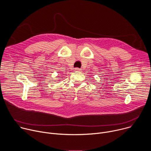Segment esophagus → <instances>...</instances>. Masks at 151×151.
Returning a JSON list of instances; mask_svg holds the SVG:
<instances>
[{
    "instance_id": "1",
    "label": "esophagus",
    "mask_w": 151,
    "mask_h": 151,
    "mask_svg": "<svg viewBox=\"0 0 151 151\" xmlns=\"http://www.w3.org/2000/svg\"><path fill=\"white\" fill-rule=\"evenodd\" d=\"M80 70H81L80 69H79V68H75V71L78 72V71H80Z\"/></svg>"
}]
</instances>
